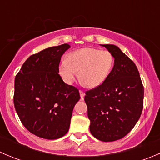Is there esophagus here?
Listing matches in <instances>:
<instances>
[{"label": "esophagus", "instance_id": "obj_1", "mask_svg": "<svg viewBox=\"0 0 160 160\" xmlns=\"http://www.w3.org/2000/svg\"><path fill=\"white\" fill-rule=\"evenodd\" d=\"M80 99L83 100L85 96V93L83 91V90H80Z\"/></svg>", "mask_w": 160, "mask_h": 160}]
</instances>
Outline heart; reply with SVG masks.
Listing matches in <instances>:
<instances>
[{"label":"heart","mask_w":160,"mask_h":160,"mask_svg":"<svg viewBox=\"0 0 160 160\" xmlns=\"http://www.w3.org/2000/svg\"><path fill=\"white\" fill-rule=\"evenodd\" d=\"M114 63V56L108 50L85 47L71 52L67 59H62L59 62L58 72L67 84H72L79 74L88 88H94L105 82Z\"/></svg>","instance_id":"obj_1"}]
</instances>
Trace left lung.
<instances>
[{
    "mask_svg": "<svg viewBox=\"0 0 160 160\" xmlns=\"http://www.w3.org/2000/svg\"><path fill=\"white\" fill-rule=\"evenodd\" d=\"M112 53L114 65L101 86L85 92L90 131L103 142L116 141L134 128L143 109L144 87L133 61L118 46L102 45Z\"/></svg>",
    "mask_w": 160,
    "mask_h": 160,
    "instance_id": "1",
    "label": "left lung"
}]
</instances>
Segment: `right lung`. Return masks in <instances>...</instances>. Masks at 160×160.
I'll use <instances>...</instances> for the list:
<instances>
[{"label":"right lung","instance_id":"1","mask_svg":"<svg viewBox=\"0 0 160 160\" xmlns=\"http://www.w3.org/2000/svg\"><path fill=\"white\" fill-rule=\"evenodd\" d=\"M70 47L62 44L32 55L15 77L16 112L24 126L40 138L56 139L65 135L80 100L79 90L64 83L58 73L61 56Z\"/></svg>","mask_w":160,"mask_h":160}]
</instances>
